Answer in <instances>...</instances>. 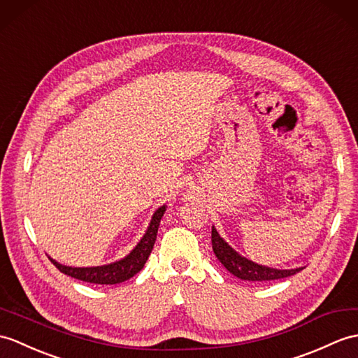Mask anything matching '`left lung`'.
<instances>
[{
	"label": "left lung",
	"instance_id": "1",
	"mask_svg": "<svg viewBox=\"0 0 358 358\" xmlns=\"http://www.w3.org/2000/svg\"><path fill=\"white\" fill-rule=\"evenodd\" d=\"M212 248L215 256L218 257L220 262L226 267L231 274H235L236 278L244 280H256V282H265V280H274V279H284L293 274L299 273L302 268L294 270H276L268 268L264 265H257L252 261L245 259L241 255H238L234 248H231L226 241H224L218 231L212 227Z\"/></svg>",
	"mask_w": 358,
	"mask_h": 358
}]
</instances>
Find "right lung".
<instances>
[{"label":"right lung","mask_w":358,"mask_h":358,"mask_svg":"<svg viewBox=\"0 0 358 358\" xmlns=\"http://www.w3.org/2000/svg\"><path fill=\"white\" fill-rule=\"evenodd\" d=\"M164 210H166V207L163 206L154 213L152 221H151V224H149L145 236L140 239V243L137 244L134 250H132L127 257H124V259H122L119 262L103 265V267L73 268V267H65V265L57 264L53 259H50V261L53 262L55 267L61 273L66 274V276H71L74 279L90 282V284H101V285L120 284V282L131 279L134 274H137L141 268H143V265L146 264L148 257H149V255H151L152 248H154L157 231H159L160 220L163 217Z\"/></svg>","instance_id":"1"}]
</instances>
